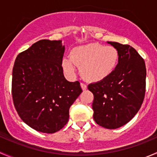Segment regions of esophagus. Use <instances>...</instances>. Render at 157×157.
I'll list each match as a JSON object with an SVG mask.
<instances>
[{
    "mask_svg": "<svg viewBox=\"0 0 157 157\" xmlns=\"http://www.w3.org/2000/svg\"><path fill=\"white\" fill-rule=\"evenodd\" d=\"M80 86H81V88L83 90H86V88H87V86H86V85L83 83H80Z\"/></svg>",
    "mask_w": 157,
    "mask_h": 157,
    "instance_id": "34e87169",
    "label": "esophagus"
}]
</instances>
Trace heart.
Instances as JSON below:
<instances>
[{
	"mask_svg": "<svg viewBox=\"0 0 157 157\" xmlns=\"http://www.w3.org/2000/svg\"><path fill=\"white\" fill-rule=\"evenodd\" d=\"M118 60L119 53L115 47L89 43L73 48L71 58L67 57L63 61V67L68 75L74 76L77 65L80 66V74L85 80L99 82L113 73Z\"/></svg>",
	"mask_w": 157,
	"mask_h": 157,
	"instance_id": "1",
	"label": "heart"
}]
</instances>
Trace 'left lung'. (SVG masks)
<instances>
[{
  "mask_svg": "<svg viewBox=\"0 0 157 157\" xmlns=\"http://www.w3.org/2000/svg\"><path fill=\"white\" fill-rule=\"evenodd\" d=\"M119 53L116 68L102 81L90 83L93 93V119L99 126L115 129L137 113L146 91V66L137 51L128 45L108 42Z\"/></svg>",
  "mask_w": 157,
  "mask_h": 157,
  "instance_id": "8db88e82",
  "label": "left lung"
}]
</instances>
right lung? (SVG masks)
<instances>
[{
    "mask_svg": "<svg viewBox=\"0 0 157 157\" xmlns=\"http://www.w3.org/2000/svg\"><path fill=\"white\" fill-rule=\"evenodd\" d=\"M64 45L42 39L17 55L12 77V96L19 116L36 131L52 134L67 123L69 109L82 93L79 81L63 74Z\"/></svg>",
    "mask_w": 157,
    "mask_h": 157,
    "instance_id": "add662e5",
    "label": "right lung"
}]
</instances>
